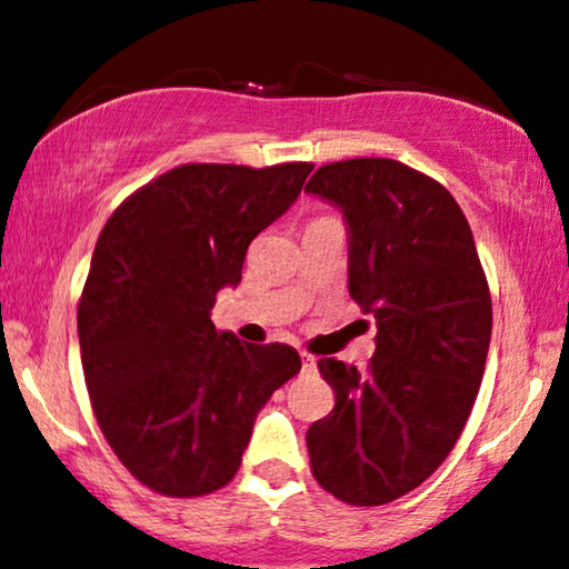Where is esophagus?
<instances>
[{"label": "esophagus", "mask_w": 569, "mask_h": 569, "mask_svg": "<svg viewBox=\"0 0 569 569\" xmlns=\"http://www.w3.org/2000/svg\"><path fill=\"white\" fill-rule=\"evenodd\" d=\"M302 368H305L307 373H312L315 368H318V362H315V358H312L310 352H302Z\"/></svg>", "instance_id": "obj_1"}]
</instances>
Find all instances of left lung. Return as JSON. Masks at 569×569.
<instances>
[{"instance_id": "obj_1", "label": "left lung", "mask_w": 569, "mask_h": 569, "mask_svg": "<svg viewBox=\"0 0 569 569\" xmlns=\"http://www.w3.org/2000/svg\"><path fill=\"white\" fill-rule=\"evenodd\" d=\"M345 209L350 297L376 320L366 371L320 358L333 410L307 429L312 477L350 506L406 496L448 458L488 360L492 305L456 198L395 159L320 167L307 188Z\"/></svg>"}]
</instances>
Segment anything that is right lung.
<instances>
[{"mask_svg": "<svg viewBox=\"0 0 569 569\" xmlns=\"http://www.w3.org/2000/svg\"><path fill=\"white\" fill-rule=\"evenodd\" d=\"M310 172V161L182 163L124 198L100 232L79 299L81 366L102 437L153 492L224 488L259 408L302 368L289 345L217 333L209 310Z\"/></svg>", "mask_w": 569, "mask_h": 569, "instance_id": "right-lung-1", "label": "right lung"}]
</instances>
